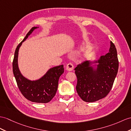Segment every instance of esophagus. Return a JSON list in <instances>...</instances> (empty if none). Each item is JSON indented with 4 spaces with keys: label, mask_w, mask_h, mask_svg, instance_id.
I'll return each instance as SVG.
<instances>
[{
    "label": "esophagus",
    "mask_w": 131,
    "mask_h": 131,
    "mask_svg": "<svg viewBox=\"0 0 131 131\" xmlns=\"http://www.w3.org/2000/svg\"><path fill=\"white\" fill-rule=\"evenodd\" d=\"M73 68H74V66H73V64L69 63H68L67 65L66 66V69L68 71H73Z\"/></svg>",
    "instance_id": "obj_1"
}]
</instances>
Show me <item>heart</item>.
<instances>
[{
    "instance_id": "b5f03b06",
    "label": "heart",
    "mask_w": 131,
    "mask_h": 131,
    "mask_svg": "<svg viewBox=\"0 0 131 131\" xmlns=\"http://www.w3.org/2000/svg\"><path fill=\"white\" fill-rule=\"evenodd\" d=\"M86 56H86L85 54H84V55H83V58H85V57H86Z\"/></svg>"
}]
</instances>
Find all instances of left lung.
Masks as SVG:
<instances>
[{"label":"left lung","instance_id":"obj_1","mask_svg":"<svg viewBox=\"0 0 131 131\" xmlns=\"http://www.w3.org/2000/svg\"><path fill=\"white\" fill-rule=\"evenodd\" d=\"M117 49L111 41L109 52L94 62L89 60L74 68L77 78L76 90L79 96L86 102L101 100L111 90L118 69ZM97 63L96 68L91 65Z\"/></svg>","mask_w":131,"mask_h":131}]
</instances>
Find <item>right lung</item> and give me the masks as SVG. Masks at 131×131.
Here are the masks:
<instances>
[{"instance_id": "obj_1", "label": "right lung", "mask_w": 131, "mask_h": 131, "mask_svg": "<svg viewBox=\"0 0 131 131\" xmlns=\"http://www.w3.org/2000/svg\"><path fill=\"white\" fill-rule=\"evenodd\" d=\"M38 27H33L15 49L13 62V71L18 87L23 96L33 102L46 103L55 96L58 89L60 76L64 73L63 65L49 69L42 77L36 81H30L22 75L18 64V52L22 43L27 39L33 30Z\"/></svg>"}]
</instances>
